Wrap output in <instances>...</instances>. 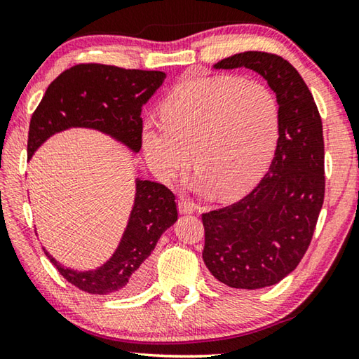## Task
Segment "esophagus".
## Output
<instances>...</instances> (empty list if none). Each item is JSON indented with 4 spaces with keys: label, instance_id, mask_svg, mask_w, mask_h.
<instances>
[{
    "label": "esophagus",
    "instance_id": "1",
    "mask_svg": "<svg viewBox=\"0 0 359 359\" xmlns=\"http://www.w3.org/2000/svg\"><path fill=\"white\" fill-rule=\"evenodd\" d=\"M193 210H194L193 201H190V199H187V198L179 199V212H180V214H191Z\"/></svg>",
    "mask_w": 359,
    "mask_h": 359
}]
</instances>
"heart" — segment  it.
Returning a JSON list of instances; mask_svg holds the SVG:
<instances>
[{
	"label": "heart",
	"mask_w": 359,
	"mask_h": 359,
	"mask_svg": "<svg viewBox=\"0 0 359 359\" xmlns=\"http://www.w3.org/2000/svg\"><path fill=\"white\" fill-rule=\"evenodd\" d=\"M161 123H145L142 145L150 168L172 180L190 163L199 187L234 196L255 184L274 154L280 104L259 81L238 76L188 79L161 106Z\"/></svg>",
	"instance_id": "obj_1"
}]
</instances>
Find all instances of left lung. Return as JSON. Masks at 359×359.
<instances>
[{"label": "left lung", "instance_id": "left-lung-1", "mask_svg": "<svg viewBox=\"0 0 359 359\" xmlns=\"http://www.w3.org/2000/svg\"><path fill=\"white\" fill-rule=\"evenodd\" d=\"M263 76L280 104V130L269 171L226 208L203 214V259L231 288L271 287L296 269L325 201L323 123L311 90L287 60L271 52L236 53L217 69Z\"/></svg>", "mask_w": 359, "mask_h": 359}]
</instances>
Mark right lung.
<instances>
[{"label": "right lung", "mask_w": 359, "mask_h": 359, "mask_svg": "<svg viewBox=\"0 0 359 359\" xmlns=\"http://www.w3.org/2000/svg\"><path fill=\"white\" fill-rule=\"evenodd\" d=\"M161 71L125 69L81 63L48 85L29 120L28 156L47 137L71 126H85L117 137L135 151L142 145V106L165 81ZM175 194L168 187L137 180L128 226L114 257L96 271L63 267L46 252L66 280L92 294L125 296L141 290L147 259L160 236L177 220Z\"/></svg>", "instance_id": "1"}]
</instances>
